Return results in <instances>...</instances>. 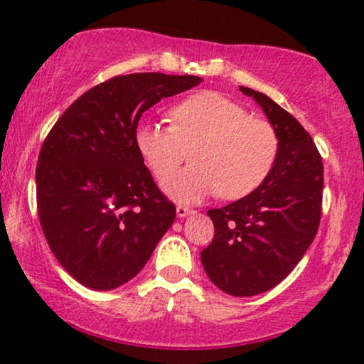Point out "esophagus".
<instances>
[{
    "mask_svg": "<svg viewBox=\"0 0 364 364\" xmlns=\"http://www.w3.org/2000/svg\"><path fill=\"white\" fill-rule=\"evenodd\" d=\"M176 214H178V217H186V215L193 214V210H191L190 207H185V205H178V207H176Z\"/></svg>",
    "mask_w": 364,
    "mask_h": 364,
    "instance_id": "obj_1",
    "label": "esophagus"
}]
</instances>
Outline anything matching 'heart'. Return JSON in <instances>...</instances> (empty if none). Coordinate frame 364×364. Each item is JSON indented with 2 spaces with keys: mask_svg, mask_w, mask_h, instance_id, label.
I'll return each instance as SVG.
<instances>
[{
  "mask_svg": "<svg viewBox=\"0 0 364 364\" xmlns=\"http://www.w3.org/2000/svg\"><path fill=\"white\" fill-rule=\"evenodd\" d=\"M169 121L171 127L140 123L135 144L157 179L167 178L191 150V168L164 181L176 200L196 202L212 193L240 200L265 181L277 161L274 124L217 92L186 97L169 111Z\"/></svg>",
  "mask_w": 364,
  "mask_h": 364,
  "instance_id": "b5f03b06",
  "label": "heart"
}]
</instances>
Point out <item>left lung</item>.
<instances>
[{
	"instance_id": "left-lung-1",
	"label": "left lung",
	"mask_w": 364,
	"mask_h": 364,
	"mask_svg": "<svg viewBox=\"0 0 364 364\" xmlns=\"http://www.w3.org/2000/svg\"><path fill=\"white\" fill-rule=\"evenodd\" d=\"M277 129L279 156L253 193L207 212L214 240L202 250L203 269L220 291L255 296L292 272L315 240L321 219L323 164L311 135L269 95L240 87Z\"/></svg>"
}]
</instances>
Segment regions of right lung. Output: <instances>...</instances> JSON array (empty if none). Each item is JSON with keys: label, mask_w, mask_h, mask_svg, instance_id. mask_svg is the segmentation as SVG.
<instances>
[{"label": "right lung", "mask_w": 364, "mask_h": 364, "mask_svg": "<svg viewBox=\"0 0 364 364\" xmlns=\"http://www.w3.org/2000/svg\"><path fill=\"white\" fill-rule=\"evenodd\" d=\"M193 75H118L92 87L46 136L36 168L37 214L56 260L97 291L144 269L176 217L135 144L145 111L198 85Z\"/></svg>", "instance_id": "obj_1"}]
</instances>
